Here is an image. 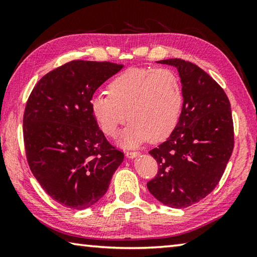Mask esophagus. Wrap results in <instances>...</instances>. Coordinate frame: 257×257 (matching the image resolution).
<instances>
[{"mask_svg": "<svg viewBox=\"0 0 257 257\" xmlns=\"http://www.w3.org/2000/svg\"><path fill=\"white\" fill-rule=\"evenodd\" d=\"M141 155V153L139 152H127L125 153V156H127L128 159H134V158H137V156Z\"/></svg>", "mask_w": 257, "mask_h": 257, "instance_id": "34e87169", "label": "esophagus"}]
</instances>
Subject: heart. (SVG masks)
I'll list each match as a JSON object with an SVG mask.
<instances>
[{
    "label": "heart",
    "instance_id": "1",
    "mask_svg": "<svg viewBox=\"0 0 257 257\" xmlns=\"http://www.w3.org/2000/svg\"><path fill=\"white\" fill-rule=\"evenodd\" d=\"M107 90L110 96L96 94L90 98V112L108 137H115L128 118L132 120L120 141L124 147L138 146L147 139L163 141L179 121L184 94L179 78L170 69H127Z\"/></svg>",
    "mask_w": 257,
    "mask_h": 257
}]
</instances>
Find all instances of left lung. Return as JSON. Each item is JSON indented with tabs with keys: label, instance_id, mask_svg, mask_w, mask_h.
<instances>
[{
	"label": "left lung",
	"instance_id": "left-lung-1",
	"mask_svg": "<svg viewBox=\"0 0 257 257\" xmlns=\"http://www.w3.org/2000/svg\"><path fill=\"white\" fill-rule=\"evenodd\" d=\"M179 72L184 104L170 137L150 154L159 164L147 182L164 205H193L215 188L233 150V123L224 90L196 64L181 59L158 61Z\"/></svg>",
	"mask_w": 257,
	"mask_h": 257
}]
</instances>
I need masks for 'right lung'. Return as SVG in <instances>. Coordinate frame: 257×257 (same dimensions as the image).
<instances>
[{"label":"right lung","mask_w":257,"mask_h":257,"mask_svg":"<svg viewBox=\"0 0 257 257\" xmlns=\"http://www.w3.org/2000/svg\"><path fill=\"white\" fill-rule=\"evenodd\" d=\"M123 66L76 60L34 87L24 114V141L34 177L63 206L84 210L106 193L123 153L106 141L90 98Z\"/></svg>","instance_id":"right-lung-1"}]
</instances>
